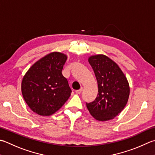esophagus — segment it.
I'll use <instances>...</instances> for the list:
<instances>
[{"mask_svg": "<svg viewBox=\"0 0 155 155\" xmlns=\"http://www.w3.org/2000/svg\"><path fill=\"white\" fill-rule=\"evenodd\" d=\"M82 91H83V88H81L80 89H78V90H77L75 91V93H77V94H81V93H82Z\"/></svg>", "mask_w": 155, "mask_h": 155, "instance_id": "34e87169", "label": "esophagus"}]
</instances>
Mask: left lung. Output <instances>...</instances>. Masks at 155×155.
<instances>
[{
  "label": "left lung",
  "instance_id": "1",
  "mask_svg": "<svg viewBox=\"0 0 155 155\" xmlns=\"http://www.w3.org/2000/svg\"><path fill=\"white\" fill-rule=\"evenodd\" d=\"M88 61L95 72L98 95L87 107L95 120L105 122L116 117L128 101L130 86L117 64L104 54L91 56Z\"/></svg>",
  "mask_w": 155,
  "mask_h": 155
}]
</instances>
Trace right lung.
<instances>
[{
    "mask_svg": "<svg viewBox=\"0 0 155 155\" xmlns=\"http://www.w3.org/2000/svg\"><path fill=\"white\" fill-rule=\"evenodd\" d=\"M66 60L65 54L51 52L35 62L24 75L21 82L23 99L39 116L54 114L71 96L68 81L62 74Z\"/></svg>",
    "mask_w": 155,
    "mask_h": 155,
    "instance_id": "obj_1",
    "label": "right lung"
}]
</instances>
